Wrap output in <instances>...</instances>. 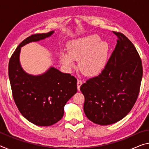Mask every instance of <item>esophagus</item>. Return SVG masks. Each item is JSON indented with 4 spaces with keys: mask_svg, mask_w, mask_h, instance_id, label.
Instances as JSON below:
<instances>
[{
    "mask_svg": "<svg viewBox=\"0 0 149 149\" xmlns=\"http://www.w3.org/2000/svg\"><path fill=\"white\" fill-rule=\"evenodd\" d=\"M82 84H83V82H82L81 80H80V79H78L77 80V89H78V91L80 90V87H81V85H82Z\"/></svg>",
    "mask_w": 149,
    "mask_h": 149,
    "instance_id": "obj_1",
    "label": "esophagus"
}]
</instances>
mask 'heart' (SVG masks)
I'll use <instances>...</instances> for the list:
<instances>
[{"mask_svg": "<svg viewBox=\"0 0 149 149\" xmlns=\"http://www.w3.org/2000/svg\"><path fill=\"white\" fill-rule=\"evenodd\" d=\"M100 40L95 34L72 40L68 44V53H60V62L67 68L73 69L75 60H79V68L85 75H97L104 67L109 52L108 42Z\"/></svg>", "mask_w": 149, "mask_h": 149, "instance_id": "b5f03b06", "label": "heart"}]
</instances>
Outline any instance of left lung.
Wrapping results in <instances>:
<instances>
[{
    "instance_id": "8db88e82",
    "label": "left lung",
    "mask_w": 149,
    "mask_h": 149,
    "mask_svg": "<svg viewBox=\"0 0 149 149\" xmlns=\"http://www.w3.org/2000/svg\"><path fill=\"white\" fill-rule=\"evenodd\" d=\"M117 44L104 69L88 79L80 90L88 119L101 125L119 122L137 100L143 77L141 59L130 40L120 32Z\"/></svg>"
}]
</instances>
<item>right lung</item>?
<instances>
[{"mask_svg": "<svg viewBox=\"0 0 149 149\" xmlns=\"http://www.w3.org/2000/svg\"><path fill=\"white\" fill-rule=\"evenodd\" d=\"M54 33L32 35L24 40L10 59L8 75L12 95L20 113L30 122L39 126L53 125L64 116V106L77 93V79L50 67L41 75L24 71L19 62L21 47L45 39Z\"/></svg>", "mask_w": 149, "mask_h": 149, "instance_id": "1", "label": "right lung"}]
</instances>
